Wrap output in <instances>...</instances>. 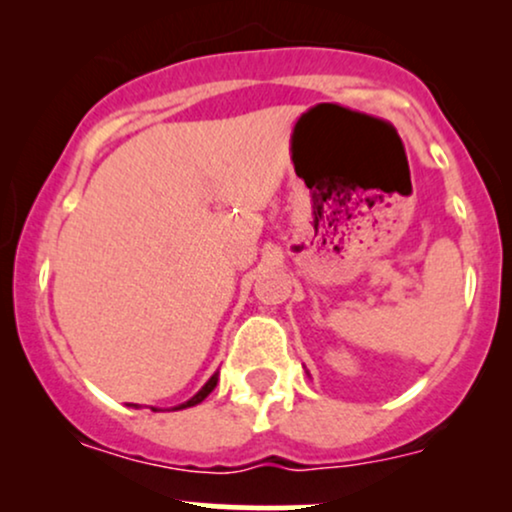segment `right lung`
I'll return each instance as SVG.
<instances>
[{
    "instance_id": "obj_1",
    "label": "right lung",
    "mask_w": 512,
    "mask_h": 512,
    "mask_svg": "<svg viewBox=\"0 0 512 512\" xmlns=\"http://www.w3.org/2000/svg\"><path fill=\"white\" fill-rule=\"evenodd\" d=\"M216 383H219V370H216V373L211 375V378L207 380V383H204V387L197 392L195 397H190V399H187V402H182V404H178V407H173V409H175V411H178V409H187V407H195V404H199V402H204V399L209 397V392L216 387ZM151 411H158V409L151 407Z\"/></svg>"
}]
</instances>
